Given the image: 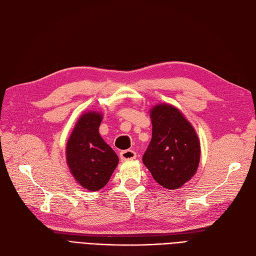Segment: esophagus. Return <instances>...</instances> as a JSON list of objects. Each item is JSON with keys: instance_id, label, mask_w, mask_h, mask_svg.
<instances>
[{"instance_id": "34e87169", "label": "esophagus", "mask_w": 256, "mask_h": 256, "mask_svg": "<svg viewBox=\"0 0 256 256\" xmlns=\"http://www.w3.org/2000/svg\"><path fill=\"white\" fill-rule=\"evenodd\" d=\"M136 156V154L132 150H122L120 154V158L122 161H127V160H134Z\"/></svg>"}]
</instances>
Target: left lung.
I'll return each instance as SVG.
<instances>
[{"instance_id": "left-lung-1", "label": "left lung", "mask_w": 256, "mask_h": 256, "mask_svg": "<svg viewBox=\"0 0 256 256\" xmlns=\"http://www.w3.org/2000/svg\"><path fill=\"white\" fill-rule=\"evenodd\" d=\"M152 136L143 164L162 187L175 190L196 173L200 146L194 128L177 108L160 104L150 110Z\"/></svg>"}]
</instances>
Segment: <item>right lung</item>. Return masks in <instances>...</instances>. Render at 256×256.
<instances>
[{
  "label": "right lung",
  "mask_w": 256,
  "mask_h": 256,
  "mask_svg": "<svg viewBox=\"0 0 256 256\" xmlns=\"http://www.w3.org/2000/svg\"><path fill=\"white\" fill-rule=\"evenodd\" d=\"M102 113H83L66 145V161L74 180L83 188L98 191L109 182L118 157L99 134Z\"/></svg>",
  "instance_id": "right-lung-1"
}]
</instances>
